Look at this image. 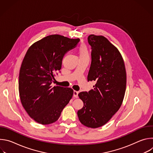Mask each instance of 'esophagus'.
Segmentation results:
<instances>
[{
	"instance_id": "1",
	"label": "esophagus",
	"mask_w": 153,
	"mask_h": 153,
	"mask_svg": "<svg viewBox=\"0 0 153 153\" xmlns=\"http://www.w3.org/2000/svg\"><path fill=\"white\" fill-rule=\"evenodd\" d=\"M78 94H79V92H78V91H74V92H73V96H74L75 98H77V97H78Z\"/></svg>"
}]
</instances>
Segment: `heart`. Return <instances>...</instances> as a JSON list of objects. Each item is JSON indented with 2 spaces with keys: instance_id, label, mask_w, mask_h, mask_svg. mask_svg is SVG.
<instances>
[{
  "instance_id": "obj_1",
  "label": "heart",
  "mask_w": 153,
  "mask_h": 153,
  "mask_svg": "<svg viewBox=\"0 0 153 153\" xmlns=\"http://www.w3.org/2000/svg\"><path fill=\"white\" fill-rule=\"evenodd\" d=\"M79 54L80 57H89V50L85 45H82L79 48Z\"/></svg>"
}]
</instances>
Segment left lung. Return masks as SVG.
<instances>
[{
  "label": "left lung",
  "mask_w": 153,
  "mask_h": 153,
  "mask_svg": "<svg viewBox=\"0 0 153 153\" xmlns=\"http://www.w3.org/2000/svg\"><path fill=\"white\" fill-rule=\"evenodd\" d=\"M91 64L88 81H94V88L78 96L83 106L77 111L81 123L96 128L106 124L122 105L126 85L125 63L118 49L106 37L91 34Z\"/></svg>",
  "instance_id": "1"
}]
</instances>
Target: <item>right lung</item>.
Here are the masks:
<instances>
[{
	"instance_id": "right-lung-1",
	"label": "right lung",
	"mask_w": 153,
	"mask_h": 153,
	"mask_svg": "<svg viewBox=\"0 0 153 153\" xmlns=\"http://www.w3.org/2000/svg\"><path fill=\"white\" fill-rule=\"evenodd\" d=\"M79 41L53 34L28 48L20 69L19 91L22 105L36 122L42 125L55 122L71 99L73 89L52 87L51 84L54 74L61 69L64 55Z\"/></svg>"
}]
</instances>
